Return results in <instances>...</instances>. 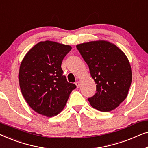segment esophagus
<instances>
[{
    "label": "esophagus",
    "instance_id": "34e87169",
    "mask_svg": "<svg viewBox=\"0 0 148 148\" xmlns=\"http://www.w3.org/2000/svg\"><path fill=\"white\" fill-rule=\"evenodd\" d=\"M75 85H76L77 88H79V87H80V82H75Z\"/></svg>",
    "mask_w": 148,
    "mask_h": 148
}]
</instances>
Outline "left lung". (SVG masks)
Masks as SVG:
<instances>
[{
	"mask_svg": "<svg viewBox=\"0 0 148 148\" xmlns=\"http://www.w3.org/2000/svg\"><path fill=\"white\" fill-rule=\"evenodd\" d=\"M96 84V93L88 101L101 112L116 108L128 95L132 82L130 62L118 46L104 40L77 44Z\"/></svg>",
	"mask_w": 148,
	"mask_h": 148,
	"instance_id": "8db88e82",
	"label": "left lung"
}]
</instances>
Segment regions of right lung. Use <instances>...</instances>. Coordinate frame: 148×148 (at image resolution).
<instances>
[{
    "mask_svg": "<svg viewBox=\"0 0 148 148\" xmlns=\"http://www.w3.org/2000/svg\"><path fill=\"white\" fill-rule=\"evenodd\" d=\"M69 45L46 40L34 46L24 56L19 72L21 94L38 114L54 116L63 110L71 92L76 88L69 83L61 63L71 50Z\"/></svg>",
    "mask_w": 148,
    "mask_h": 148,
    "instance_id": "right-lung-1",
    "label": "right lung"
}]
</instances>
